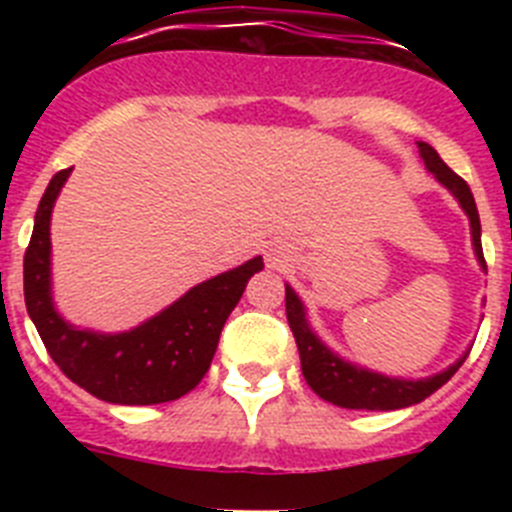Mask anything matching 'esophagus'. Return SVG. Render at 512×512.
<instances>
[{
	"label": "esophagus",
	"instance_id": "esophagus-1",
	"mask_svg": "<svg viewBox=\"0 0 512 512\" xmlns=\"http://www.w3.org/2000/svg\"><path fill=\"white\" fill-rule=\"evenodd\" d=\"M269 264L271 266H282L284 264V253L277 251V248H271V251H269Z\"/></svg>",
	"mask_w": 512,
	"mask_h": 512
}]
</instances>
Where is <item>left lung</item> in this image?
Wrapping results in <instances>:
<instances>
[{"mask_svg": "<svg viewBox=\"0 0 512 512\" xmlns=\"http://www.w3.org/2000/svg\"><path fill=\"white\" fill-rule=\"evenodd\" d=\"M420 156H423L428 171L436 174L438 182L446 189H451L459 205L464 207V212L469 215V223H472V241L474 251H477L479 264L487 269L485 253H482V241H479V212L474 205L472 189L469 184L461 179L456 171H451L449 166L443 164V158L438 156L436 148H431L428 143H418ZM284 307H287V323L292 328V336H295L297 351H300V364L302 374H305L307 384L312 387L315 395H320L323 400L333 402L338 408L346 410H397L408 408L415 402L425 400L428 395L443 387L456 374L464 359L456 361L454 366H449L446 372L436 374V377L418 379V382H408V379H392L382 377V374L366 372L359 366L346 364L343 359H338L336 354H330L328 348L318 341V336L307 328L305 310H302V302L297 300V295L287 287V297H284Z\"/></svg>", "mask_w": 512, "mask_h": 512, "instance_id": "1", "label": "left lung"}]
</instances>
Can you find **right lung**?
I'll return each instance as SVG.
<instances>
[{"instance_id":"1","label":"right lung","mask_w":512,"mask_h":512,"mask_svg":"<svg viewBox=\"0 0 512 512\" xmlns=\"http://www.w3.org/2000/svg\"><path fill=\"white\" fill-rule=\"evenodd\" d=\"M71 169L58 171L35 212L22 264L27 315L51 359L71 382L115 405H158L194 390L210 369L220 330L248 279L264 269L261 256L189 289L169 310L130 333L99 336L61 318L51 300V210Z\"/></svg>"}]
</instances>
